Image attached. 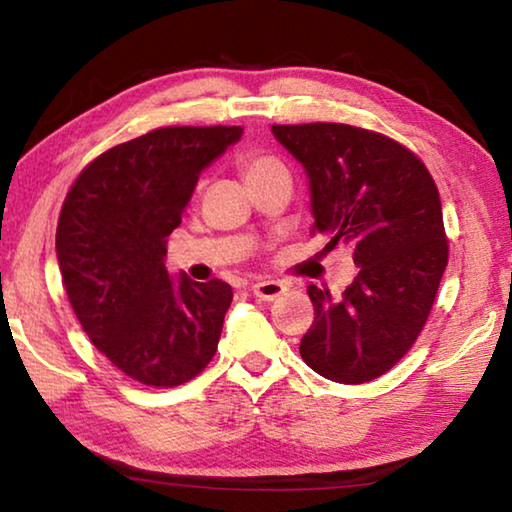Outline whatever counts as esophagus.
I'll return each mask as SVG.
<instances>
[{
    "mask_svg": "<svg viewBox=\"0 0 512 512\" xmlns=\"http://www.w3.org/2000/svg\"><path fill=\"white\" fill-rule=\"evenodd\" d=\"M250 291H253V296L257 300H266L271 302L275 298H280L284 291H287V284L284 282H275V280H266V282H257L250 287Z\"/></svg>",
    "mask_w": 512,
    "mask_h": 512,
    "instance_id": "esophagus-1",
    "label": "esophagus"
}]
</instances>
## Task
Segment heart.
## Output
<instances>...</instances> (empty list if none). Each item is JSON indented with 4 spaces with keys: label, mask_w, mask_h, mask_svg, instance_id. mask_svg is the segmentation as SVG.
I'll use <instances>...</instances> for the list:
<instances>
[{
    "label": "heart",
    "mask_w": 512,
    "mask_h": 512,
    "mask_svg": "<svg viewBox=\"0 0 512 512\" xmlns=\"http://www.w3.org/2000/svg\"><path fill=\"white\" fill-rule=\"evenodd\" d=\"M241 167H244L248 185L259 183V180L275 178V176H289L287 167L275 158V155L268 153H248L244 160H241Z\"/></svg>",
    "instance_id": "obj_1"
}]
</instances>
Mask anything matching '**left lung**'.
I'll return each instance as SVG.
<instances>
[{
  "label": "left lung",
  "mask_w": 512,
  "mask_h": 512,
  "mask_svg": "<svg viewBox=\"0 0 512 512\" xmlns=\"http://www.w3.org/2000/svg\"><path fill=\"white\" fill-rule=\"evenodd\" d=\"M309 178L314 232L354 248L359 273L339 300L309 284L314 325L300 357L320 377L363 384L418 339L447 266L443 207L415 155L348 124L273 126Z\"/></svg>",
  "instance_id": "1"
}]
</instances>
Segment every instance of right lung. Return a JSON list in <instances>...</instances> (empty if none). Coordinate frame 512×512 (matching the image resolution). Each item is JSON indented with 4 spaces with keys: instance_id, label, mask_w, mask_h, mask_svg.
<instances>
[{
    "instance_id": "add662e5",
    "label": "right lung",
    "mask_w": 512,
    "mask_h": 512,
    "mask_svg": "<svg viewBox=\"0 0 512 512\" xmlns=\"http://www.w3.org/2000/svg\"><path fill=\"white\" fill-rule=\"evenodd\" d=\"M241 126H171L90 162L63 203L56 257L85 334L124 375L171 388L212 361L230 284L194 282L164 266L203 169Z\"/></svg>"
}]
</instances>
